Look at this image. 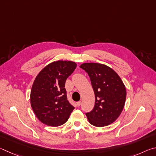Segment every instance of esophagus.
<instances>
[{
  "mask_svg": "<svg viewBox=\"0 0 156 156\" xmlns=\"http://www.w3.org/2000/svg\"><path fill=\"white\" fill-rule=\"evenodd\" d=\"M81 104V101H78V102H76V105H77L78 107H79V106H80Z\"/></svg>",
  "mask_w": 156,
  "mask_h": 156,
  "instance_id": "esophagus-1",
  "label": "esophagus"
}]
</instances>
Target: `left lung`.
Segmentation results:
<instances>
[{"mask_svg": "<svg viewBox=\"0 0 156 156\" xmlns=\"http://www.w3.org/2000/svg\"><path fill=\"white\" fill-rule=\"evenodd\" d=\"M90 79L95 95L94 107L86 113L91 125L105 127L119 118L124 108L126 89L121 79L108 66L98 63H84L80 66Z\"/></svg>", "mask_w": 156, "mask_h": 156, "instance_id": "left-lung-1", "label": "left lung"}]
</instances>
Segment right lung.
<instances>
[{
  "instance_id": "obj_1",
  "label": "right lung",
  "mask_w": 156,
  "mask_h": 156,
  "mask_svg": "<svg viewBox=\"0 0 156 156\" xmlns=\"http://www.w3.org/2000/svg\"><path fill=\"white\" fill-rule=\"evenodd\" d=\"M76 67L71 61L53 62L40 71L31 90V105L40 121L48 126L64 124L74 110L67 100L65 83Z\"/></svg>"
}]
</instances>
